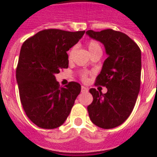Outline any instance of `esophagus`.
I'll use <instances>...</instances> for the list:
<instances>
[{"instance_id":"34e87169","label":"esophagus","mask_w":157,"mask_h":157,"mask_svg":"<svg viewBox=\"0 0 157 157\" xmlns=\"http://www.w3.org/2000/svg\"><path fill=\"white\" fill-rule=\"evenodd\" d=\"M81 91H82V92H87V91H88V88L86 87H84V86H82V87H81Z\"/></svg>"}]
</instances>
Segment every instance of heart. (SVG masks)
Instances as JSON below:
<instances>
[{
	"label": "heart",
	"instance_id": "1",
	"mask_svg": "<svg viewBox=\"0 0 157 157\" xmlns=\"http://www.w3.org/2000/svg\"><path fill=\"white\" fill-rule=\"evenodd\" d=\"M87 47H88V50H89V52L91 54H92L93 52H98V51H101V47L100 43L95 40H91L88 42L87 43ZM75 51V47H73L70 51L69 52V59H71V57L74 55ZM80 77H81V79L85 81V80L87 79V72H82L81 73V75H80Z\"/></svg>",
	"mask_w": 157,
	"mask_h": 157
}]
</instances>
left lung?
I'll return each instance as SVG.
<instances>
[{
	"label": "left lung",
	"mask_w": 157,
	"mask_h": 157,
	"mask_svg": "<svg viewBox=\"0 0 157 157\" xmlns=\"http://www.w3.org/2000/svg\"><path fill=\"white\" fill-rule=\"evenodd\" d=\"M87 34L104 44L108 57L96 78L95 86L107 88L102 94L91 88L92 102L87 106L92 122L109 129L122 124L135 105L141 83V50L128 35L111 29Z\"/></svg>",
	"instance_id": "8db88e82"
}]
</instances>
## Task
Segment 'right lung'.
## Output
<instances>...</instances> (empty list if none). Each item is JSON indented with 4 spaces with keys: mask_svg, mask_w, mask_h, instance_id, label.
<instances>
[{
    "mask_svg": "<svg viewBox=\"0 0 157 157\" xmlns=\"http://www.w3.org/2000/svg\"><path fill=\"white\" fill-rule=\"evenodd\" d=\"M84 33L44 29L22 45L16 68L19 98L26 115L39 128L63 124L80 93L78 82L59 87L55 75L69 67L67 52Z\"/></svg>",
    "mask_w": 157,
    "mask_h": 157,
    "instance_id": "obj_1",
    "label": "right lung"
}]
</instances>
